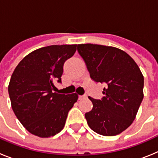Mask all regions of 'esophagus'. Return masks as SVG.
<instances>
[{
    "label": "esophagus",
    "instance_id": "1",
    "mask_svg": "<svg viewBox=\"0 0 158 158\" xmlns=\"http://www.w3.org/2000/svg\"><path fill=\"white\" fill-rule=\"evenodd\" d=\"M87 96L86 95H82V96H78V98L79 99H83V98H86Z\"/></svg>",
    "mask_w": 158,
    "mask_h": 158
}]
</instances>
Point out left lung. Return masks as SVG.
<instances>
[{"mask_svg": "<svg viewBox=\"0 0 158 158\" xmlns=\"http://www.w3.org/2000/svg\"><path fill=\"white\" fill-rule=\"evenodd\" d=\"M77 51L90 77L106 84L103 96H89L93 109L86 112L89 127L99 135L115 136L129 127L143 100L144 77L139 67L122 50L97 44H80Z\"/></svg>", "mask_w": 158, "mask_h": 158, "instance_id": "obj_1", "label": "left lung"}]
</instances>
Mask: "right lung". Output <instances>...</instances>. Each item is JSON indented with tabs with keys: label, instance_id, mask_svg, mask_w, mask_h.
<instances>
[{
	"label": "right lung",
	"instance_id": "obj_1",
	"mask_svg": "<svg viewBox=\"0 0 158 158\" xmlns=\"http://www.w3.org/2000/svg\"><path fill=\"white\" fill-rule=\"evenodd\" d=\"M77 45H52L32 51L20 61L8 85L12 110L32 135L48 138L63 129L67 115L77 100L76 93L59 94L54 84L61 77Z\"/></svg>",
	"mask_w": 158,
	"mask_h": 158
}]
</instances>
